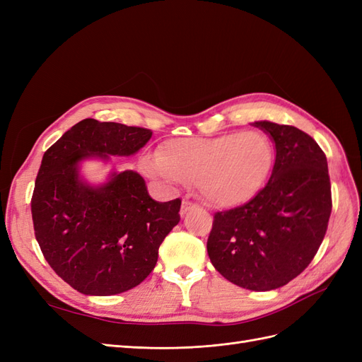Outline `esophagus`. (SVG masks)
<instances>
[{
    "label": "esophagus",
    "mask_w": 362,
    "mask_h": 362,
    "mask_svg": "<svg viewBox=\"0 0 362 362\" xmlns=\"http://www.w3.org/2000/svg\"><path fill=\"white\" fill-rule=\"evenodd\" d=\"M196 206H198V205H196V204H193L192 201H189V199H184L182 201V204H181V216H184L185 213H189L190 210H194V208Z\"/></svg>",
    "instance_id": "esophagus-1"
}]
</instances>
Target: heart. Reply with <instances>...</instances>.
<instances>
[{
  "label": "heart",
  "instance_id": "b5f03b06",
  "mask_svg": "<svg viewBox=\"0 0 362 362\" xmlns=\"http://www.w3.org/2000/svg\"><path fill=\"white\" fill-rule=\"evenodd\" d=\"M140 164L149 177L196 184L210 204L233 208L262 189L272 170L273 148L258 131L181 137L166 141L160 154H146Z\"/></svg>",
  "mask_w": 362,
  "mask_h": 362
}]
</instances>
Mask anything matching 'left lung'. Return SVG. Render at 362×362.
Returning a JSON list of instances; mask_svg holds the SVG:
<instances>
[{"instance_id":"left-lung-1","label":"left lung","mask_w":362,"mask_h":362,"mask_svg":"<svg viewBox=\"0 0 362 362\" xmlns=\"http://www.w3.org/2000/svg\"><path fill=\"white\" fill-rule=\"evenodd\" d=\"M275 141L270 180L254 198L214 214L206 250L229 282L254 291L286 286L310 266L332 211L325 152L291 125L255 122Z\"/></svg>"}]
</instances>
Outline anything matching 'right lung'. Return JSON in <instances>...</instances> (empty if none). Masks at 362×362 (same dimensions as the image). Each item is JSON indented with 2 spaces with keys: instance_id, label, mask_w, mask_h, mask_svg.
I'll return each mask as SVG.
<instances>
[{
  "instance_id": "right-lung-1",
  "label": "right lung",
  "mask_w": 362,
  "mask_h": 362,
  "mask_svg": "<svg viewBox=\"0 0 362 362\" xmlns=\"http://www.w3.org/2000/svg\"><path fill=\"white\" fill-rule=\"evenodd\" d=\"M152 131L84 119L43 154L31 196L35 235L51 269L83 294L124 293L154 270L158 247L180 222L181 199L156 202L133 170L103 187L78 180V163L133 156Z\"/></svg>"
}]
</instances>
